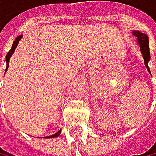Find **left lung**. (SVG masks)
I'll return each mask as SVG.
<instances>
[{
	"label": "left lung",
	"instance_id": "8db88e82",
	"mask_svg": "<svg viewBox=\"0 0 156 156\" xmlns=\"http://www.w3.org/2000/svg\"><path fill=\"white\" fill-rule=\"evenodd\" d=\"M132 35L137 38V43L140 47V50L143 55V58L145 61V65L147 69L150 71V67H148V61L151 59V54H150V48H148V37L147 34L142 33L138 30H133L132 31Z\"/></svg>",
	"mask_w": 156,
	"mask_h": 156
}]
</instances>
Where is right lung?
<instances>
[{
    "mask_svg": "<svg viewBox=\"0 0 156 156\" xmlns=\"http://www.w3.org/2000/svg\"><path fill=\"white\" fill-rule=\"evenodd\" d=\"M21 38H22V35H19L16 39L14 40V42H13V44H12V47H11V49H10V51L6 54V56H5V61H6V68H5V72H6V70H8V68H9V58H11V55H12V54L14 52V51H15V49H16V47H17V45H18V43H19V41L21 40ZM60 133H61V129L59 130V131H58L55 134H54V135H51V136H48V137H44L45 139H51V138H56V137H58L59 135H60Z\"/></svg>",
    "mask_w": 156,
    "mask_h": 156,
    "instance_id": "obj_1",
    "label": "right lung"
}]
</instances>
